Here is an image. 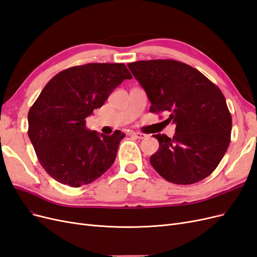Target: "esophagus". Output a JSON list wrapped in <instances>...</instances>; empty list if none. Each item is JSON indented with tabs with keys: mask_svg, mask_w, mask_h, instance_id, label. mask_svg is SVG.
<instances>
[{
	"mask_svg": "<svg viewBox=\"0 0 257 257\" xmlns=\"http://www.w3.org/2000/svg\"><path fill=\"white\" fill-rule=\"evenodd\" d=\"M131 135L135 137V138H138V139H144V138L148 137V135H146L144 133H141V132H132Z\"/></svg>",
	"mask_w": 257,
	"mask_h": 257,
	"instance_id": "obj_1",
	"label": "esophagus"
}]
</instances>
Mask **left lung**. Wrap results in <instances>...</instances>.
I'll return each mask as SVG.
<instances>
[{"mask_svg": "<svg viewBox=\"0 0 257 257\" xmlns=\"http://www.w3.org/2000/svg\"><path fill=\"white\" fill-rule=\"evenodd\" d=\"M151 102L150 112H168L173 138L153 135L159 150L150 163L167 181L193 184L211 174L230 143L231 115L221 90L205 75L175 60L127 64Z\"/></svg>", "mask_w": 257, "mask_h": 257, "instance_id": "obj_1", "label": "left lung"}]
</instances>
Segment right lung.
I'll use <instances>...</instances> for the list:
<instances>
[{"label":"right lung","instance_id":"add662e5","mask_svg":"<svg viewBox=\"0 0 257 257\" xmlns=\"http://www.w3.org/2000/svg\"><path fill=\"white\" fill-rule=\"evenodd\" d=\"M132 75L123 63H89L60 72L45 85L28 114L37 159L54 180L72 188L93 182L115 160L125 134H98L85 118Z\"/></svg>","mask_w":257,"mask_h":257}]
</instances>
